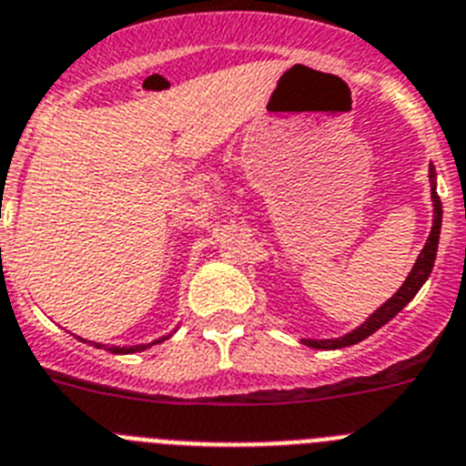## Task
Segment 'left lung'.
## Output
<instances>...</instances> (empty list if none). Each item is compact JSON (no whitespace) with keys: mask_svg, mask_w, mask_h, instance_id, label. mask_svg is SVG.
Returning a JSON list of instances; mask_svg holds the SVG:
<instances>
[{"mask_svg":"<svg viewBox=\"0 0 466 466\" xmlns=\"http://www.w3.org/2000/svg\"><path fill=\"white\" fill-rule=\"evenodd\" d=\"M430 187H432V230H430V238L422 247V251L418 254L416 263H413L411 272L404 279V284L400 286L398 293H392V298H388L381 307H379L374 314L365 319L356 330L347 332V335L335 337V339H302V344L311 349H323V351H335V349H344L351 347V344H358V341L367 339V337L377 332L379 328L386 326L390 319H395L409 302L413 300L418 291H420V286L428 281L430 272L434 268V258H437V249H439V233H441V200H439L437 194V173H434V166L430 164Z\"/></svg>","mask_w":466,"mask_h":466,"instance_id":"1","label":"left lung"}]
</instances>
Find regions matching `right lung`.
Wrapping results in <instances>:
<instances>
[{"label": "right lung", "instance_id": "obj_1", "mask_svg": "<svg viewBox=\"0 0 466 466\" xmlns=\"http://www.w3.org/2000/svg\"><path fill=\"white\" fill-rule=\"evenodd\" d=\"M170 335H173V332H170ZM170 335L161 337V339H155L152 344H159V341L168 339ZM78 339L80 341H89V339H83V337H78ZM89 344H92V347H96V349H106V351H110V353H138V351H145V349L152 347V344H136V347H106V344H99V341H89Z\"/></svg>", "mask_w": 466, "mask_h": 466}]
</instances>
